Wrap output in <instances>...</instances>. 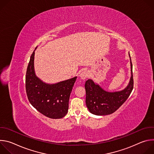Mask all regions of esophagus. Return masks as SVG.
Segmentation results:
<instances>
[{
	"label": "esophagus",
	"instance_id": "34e87169",
	"mask_svg": "<svg viewBox=\"0 0 154 154\" xmlns=\"http://www.w3.org/2000/svg\"><path fill=\"white\" fill-rule=\"evenodd\" d=\"M89 75V73L87 71H83L80 75V78L82 79V80H85L88 77Z\"/></svg>",
	"mask_w": 154,
	"mask_h": 154
}]
</instances>
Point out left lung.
<instances>
[{
  "label": "left lung",
  "instance_id": "left-lung-1",
  "mask_svg": "<svg viewBox=\"0 0 154 154\" xmlns=\"http://www.w3.org/2000/svg\"><path fill=\"white\" fill-rule=\"evenodd\" d=\"M130 60L131 77L129 83L125 88L119 91L108 92L96 83L93 80L86 81L85 88L86 90V105L90 113L98 116L110 115L125 102L134 88V79L132 74V64Z\"/></svg>",
  "mask_w": 154,
  "mask_h": 154
}]
</instances>
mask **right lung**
Listing matches in <instances>:
<instances>
[{
	"mask_svg": "<svg viewBox=\"0 0 154 154\" xmlns=\"http://www.w3.org/2000/svg\"><path fill=\"white\" fill-rule=\"evenodd\" d=\"M35 51L29 63L26 88L28 99L32 105L43 115L52 119L63 118L68 112L69 100L77 77L54 84L42 82L34 68Z\"/></svg>",
	"mask_w": 154,
	"mask_h": 154,
	"instance_id": "obj_1",
	"label": "right lung"
}]
</instances>
